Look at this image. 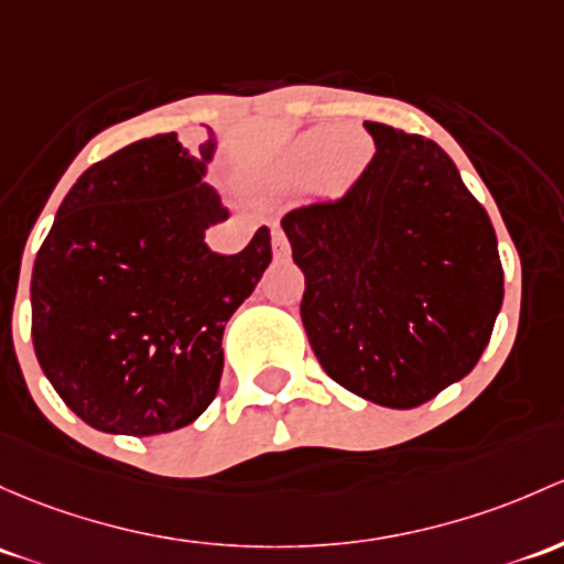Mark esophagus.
Listing matches in <instances>:
<instances>
[{"label":"esophagus","instance_id":"34e87169","mask_svg":"<svg viewBox=\"0 0 564 564\" xmlns=\"http://www.w3.org/2000/svg\"><path fill=\"white\" fill-rule=\"evenodd\" d=\"M272 251H275L278 259H286L289 251H292V246H289L286 235H283L281 227H272Z\"/></svg>","mask_w":564,"mask_h":564}]
</instances>
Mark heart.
<instances>
[{"label":"heart","mask_w":564,"mask_h":564,"mask_svg":"<svg viewBox=\"0 0 564 564\" xmlns=\"http://www.w3.org/2000/svg\"><path fill=\"white\" fill-rule=\"evenodd\" d=\"M346 139H354L355 142L346 143ZM357 141L362 142L359 152L356 151ZM367 153H370V142H367L365 134H340L337 129H316V132L305 134L294 145L281 183L283 188H307L322 181L332 170H335L337 177H351L367 162Z\"/></svg>","instance_id":"b5f03b06"}]
</instances>
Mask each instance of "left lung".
Here are the masks:
<instances>
[{"instance_id":"8db88e82","label":"left lung","mask_w":564,"mask_h":564,"mask_svg":"<svg viewBox=\"0 0 564 564\" xmlns=\"http://www.w3.org/2000/svg\"><path fill=\"white\" fill-rule=\"evenodd\" d=\"M376 156L343 197L289 210L318 365L383 408H416L481 359L502 305L497 235L437 142L367 121Z\"/></svg>"}]
</instances>
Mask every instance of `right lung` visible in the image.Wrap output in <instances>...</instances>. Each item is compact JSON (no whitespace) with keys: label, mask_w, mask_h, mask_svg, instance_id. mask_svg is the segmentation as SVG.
<instances>
[{"label":"right lung","mask_w":564,"mask_h":564,"mask_svg":"<svg viewBox=\"0 0 564 564\" xmlns=\"http://www.w3.org/2000/svg\"><path fill=\"white\" fill-rule=\"evenodd\" d=\"M213 129L121 148L78 177L32 270V343L69 411L112 435H162L203 416L224 327L272 262L262 227L232 257L205 246L229 216L203 183Z\"/></svg>","instance_id":"right-lung-1"}]
</instances>
